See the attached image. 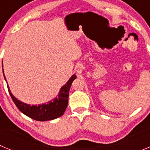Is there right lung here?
Here are the masks:
<instances>
[{
  "label": "right lung",
  "mask_w": 150,
  "mask_h": 150,
  "mask_svg": "<svg viewBox=\"0 0 150 150\" xmlns=\"http://www.w3.org/2000/svg\"><path fill=\"white\" fill-rule=\"evenodd\" d=\"M4 77L6 81L4 73ZM76 78L77 76L75 74L72 75L67 82V83L60 88L57 96L53 98L52 100L49 101L48 103L40 104L38 105H30L18 100V98H16L13 95L9 90V86H7V87L12 99L16 104V107L19 109L21 113L29 117L30 118L37 121L52 120L61 117L64 114L68 105V98L70 87Z\"/></svg>",
  "instance_id": "add662e5"
}]
</instances>
